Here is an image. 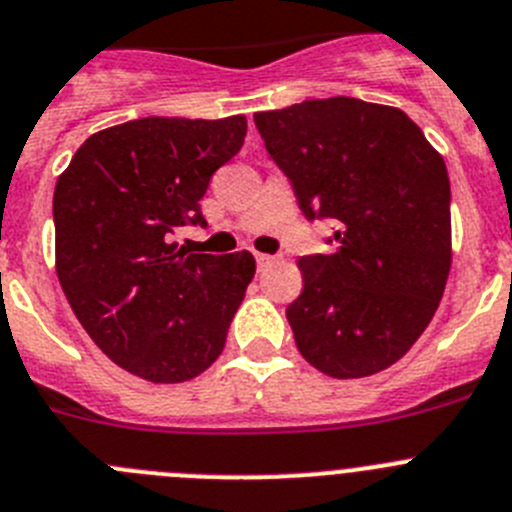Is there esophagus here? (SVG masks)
<instances>
[{"instance_id":"1","label":"esophagus","mask_w":512,"mask_h":512,"mask_svg":"<svg viewBox=\"0 0 512 512\" xmlns=\"http://www.w3.org/2000/svg\"><path fill=\"white\" fill-rule=\"evenodd\" d=\"M255 260H257V270H265V267H270L272 262H275V257H272V255H260V252H257Z\"/></svg>"}]
</instances>
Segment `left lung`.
Wrapping results in <instances>:
<instances>
[{
    "label": "left lung",
    "instance_id": "left-lung-1",
    "mask_svg": "<svg viewBox=\"0 0 512 512\" xmlns=\"http://www.w3.org/2000/svg\"><path fill=\"white\" fill-rule=\"evenodd\" d=\"M305 217L333 219L331 255H305L285 315L298 351L333 379L396 364L432 321L452 265L450 176L404 111L358 98L255 113Z\"/></svg>",
    "mask_w": 512,
    "mask_h": 512
}]
</instances>
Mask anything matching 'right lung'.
<instances>
[{
  "label": "right lung",
  "mask_w": 512,
  "mask_h": 512,
  "mask_svg": "<svg viewBox=\"0 0 512 512\" xmlns=\"http://www.w3.org/2000/svg\"><path fill=\"white\" fill-rule=\"evenodd\" d=\"M247 118H138L93 133L52 197L62 293L105 356L154 384L217 361L255 257L176 250L184 224L207 227L199 199L245 143Z\"/></svg>",
  "instance_id": "obj_1"
}]
</instances>
